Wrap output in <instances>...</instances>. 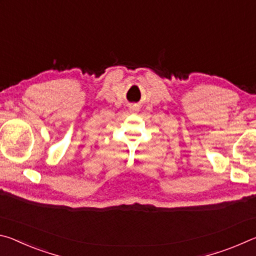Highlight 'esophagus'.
<instances>
[{"instance_id":"1","label":"esophagus","mask_w":256,"mask_h":256,"mask_svg":"<svg viewBox=\"0 0 256 256\" xmlns=\"http://www.w3.org/2000/svg\"><path fill=\"white\" fill-rule=\"evenodd\" d=\"M133 110H134V108H133Z\"/></svg>"}]
</instances>
